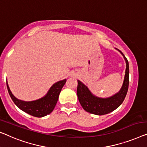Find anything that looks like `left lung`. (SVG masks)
<instances>
[{
    "label": "left lung",
    "instance_id": "obj_1",
    "mask_svg": "<svg viewBox=\"0 0 147 147\" xmlns=\"http://www.w3.org/2000/svg\"><path fill=\"white\" fill-rule=\"evenodd\" d=\"M123 56L126 63L125 74L123 85L120 90L111 97L102 98L93 95L88 87L80 80H78L77 96L82 108L92 114L102 115L109 113L117 109L121 105L127 93L129 87V63L123 53L118 49Z\"/></svg>",
    "mask_w": 147,
    "mask_h": 147
}]
</instances>
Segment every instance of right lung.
<instances>
[{"label": "right lung", "mask_w": 147, "mask_h": 147, "mask_svg": "<svg viewBox=\"0 0 147 147\" xmlns=\"http://www.w3.org/2000/svg\"><path fill=\"white\" fill-rule=\"evenodd\" d=\"M66 81V79H64L55 83L50 88L47 94L45 96L40 99L31 102H25L17 99L11 92L7 81H6V86L12 101L21 110L34 117H42L51 113L54 109L57 102L61 89L65 85Z\"/></svg>", "instance_id": "obj_1"}]
</instances>
